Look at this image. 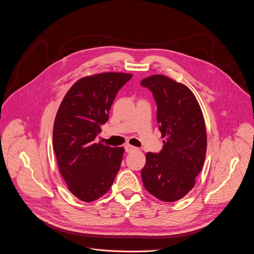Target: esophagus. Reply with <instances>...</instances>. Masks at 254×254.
<instances>
[{
	"mask_svg": "<svg viewBox=\"0 0 254 254\" xmlns=\"http://www.w3.org/2000/svg\"><path fill=\"white\" fill-rule=\"evenodd\" d=\"M125 150H126V152H127V153H131V152L135 151V150H136V148H134V147L130 146V144H126V146H125Z\"/></svg>",
	"mask_w": 254,
	"mask_h": 254,
	"instance_id": "1",
	"label": "esophagus"
}]
</instances>
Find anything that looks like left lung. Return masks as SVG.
Masks as SVG:
<instances>
[{"label": "left lung", "instance_id": "1", "mask_svg": "<svg viewBox=\"0 0 254 254\" xmlns=\"http://www.w3.org/2000/svg\"><path fill=\"white\" fill-rule=\"evenodd\" d=\"M140 84L153 92L159 129L166 137L160 153L146 155L142 183L159 200L174 202L193 189L203 168L207 150L204 117L186 85L160 74L142 79Z\"/></svg>", "mask_w": 254, "mask_h": 254}]
</instances>
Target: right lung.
Returning <instances> with one entry per match:
<instances>
[{"label":"right lung","instance_id":"right-lung-1","mask_svg":"<svg viewBox=\"0 0 254 254\" xmlns=\"http://www.w3.org/2000/svg\"><path fill=\"white\" fill-rule=\"evenodd\" d=\"M105 72L80 78L65 94L55 118L53 150L69 191L92 202L111 189L125 149L95 142L118 91L131 78Z\"/></svg>","mask_w":254,"mask_h":254}]
</instances>
